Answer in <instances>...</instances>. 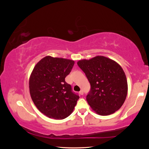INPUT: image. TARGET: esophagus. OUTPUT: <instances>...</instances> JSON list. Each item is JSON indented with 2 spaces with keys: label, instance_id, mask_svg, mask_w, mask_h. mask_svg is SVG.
Masks as SVG:
<instances>
[{
  "label": "esophagus",
  "instance_id": "esophagus-1",
  "mask_svg": "<svg viewBox=\"0 0 149 149\" xmlns=\"http://www.w3.org/2000/svg\"><path fill=\"white\" fill-rule=\"evenodd\" d=\"M79 94H80V95H83V91H82V90H81V91H79Z\"/></svg>",
  "mask_w": 149,
  "mask_h": 149
}]
</instances>
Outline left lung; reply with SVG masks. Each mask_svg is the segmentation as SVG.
I'll list each match as a JSON object with an SVG mask.
<instances>
[{"instance_id":"8db88e82","label":"left lung","mask_w":149,"mask_h":149,"mask_svg":"<svg viewBox=\"0 0 149 149\" xmlns=\"http://www.w3.org/2000/svg\"><path fill=\"white\" fill-rule=\"evenodd\" d=\"M77 64L91 84L86 100L93 111L99 115L108 116L119 110L128 91L127 78L122 67L104 56L81 60Z\"/></svg>"}]
</instances>
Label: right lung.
Segmentation results:
<instances>
[{"label":"right lung","instance_id":"obj_1","mask_svg":"<svg viewBox=\"0 0 149 149\" xmlns=\"http://www.w3.org/2000/svg\"><path fill=\"white\" fill-rule=\"evenodd\" d=\"M73 60L47 56L40 60L29 79L30 96L37 109L48 118L63 119L73 112L79 98L65 81Z\"/></svg>","mask_w":149,"mask_h":149}]
</instances>
